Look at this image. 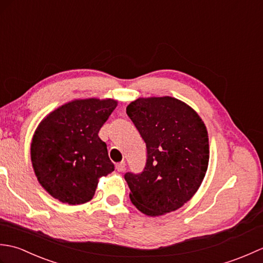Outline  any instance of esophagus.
Instances as JSON below:
<instances>
[{
	"mask_svg": "<svg viewBox=\"0 0 263 263\" xmlns=\"http://www.w3.org/2000/svg\"><path fill=\"white\" fill-rule=\"evenodd\" d=\"M125 166H126L125 161H121V163H119V164L116 165V170H117V172H124V170H125Z\"/></svg>",
	"mask_w": 263,
	"mask_h": 263,
	"instance_id": "obj_1",
	"label": "esophagus"
}]
</instances>
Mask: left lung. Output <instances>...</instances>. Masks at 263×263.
<instances>
[{"label": "left lung", "mask_w": 263, "mask_h": 263, "mask_svg": "<svg viewBox=\"0 0 263 263\" xmlns=\"http://www.w3.org/2000/svg\"><path fill=\"white\" fill-rule=\"evenodd\" d=\"M126 114L147 146V164L139 175L126 173L130 199L149 217L180 209L197 193L209 164V138L191 106L170 97H140Z\"/></svg>", "instance_id": "8db88e82"}]
</instances>
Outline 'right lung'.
Listing matches in <instances>:
<instances>
[{
  "label": "right lung",
  "instance_id": "1",
  "mask_svg": "<svg viewBox=\"0 0 263 263\" xmlns=\"http://www.w3.org/2000/svg\"><path fill=\"white\" fill-rule=\"evenodd\" d=\"M117 104L113 98L73 99L36 127L30 144L32 168L42 187L60 202H88L99 178L114 171L98 132Z\"/></svg>",
  "mask_w": 263,
  "mask_h": 263
}]
</instances>
